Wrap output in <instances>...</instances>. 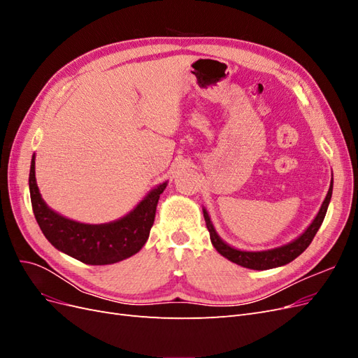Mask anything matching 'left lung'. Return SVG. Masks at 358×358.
Instances as JSON below:
<instances>
[{"label": "left lung", "instance_id": "left-lung-1", "mask_svg": "<svg viewBox=\"0 0 358 358\" xmlns=\"http://www.w3.org/2000/svg\"><path fill=\"white\" fill-rule=\"evenodd\" d=\"M331 192H333V175H331V182H330V188H329L327 196H326V199H324L321 208H320V212L315 216V220L310 222L308 229L292 242L282 245V246L273 248V249H267V251H242V249H236V248L230 246L229 243H225L220 237V234L216 233L208 210L203 208L206 227H208L209 234H210V242L215 246L216 251H218L222 257H225L227 259H230V262L239 264L242 267H246V268L267 270V268L285 266V264L291 263L292 259H296L303 251H305V249L310 245L313 237H315L317 231L320 230V227L324 221V216H326V213H327V208H329L330 200H331Z\"/></svg>", "mask_w": 358, "mask_h": 358}]
</instances>
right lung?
Returning <instances> with one entry per match:
<instances>
[{
  "instance_id": "add662e5",
  "label": "right lung",
  "mask_w": 358,
  "mask_h": 358,
  "mask_svg": "<svg viewBox=\"0 0 358 358\" xmlns=\"http://www.w3.org/2000/svg\"><path fill=\"white\" fill-rule=\"evenodd\" d=\"M166 187L167 182H162L150 189L148 196L122 218L107 224H83L52 210L41 199L36 180V155L31 159V204L43 234L58 251L91 266L122 262L143 248L154 225L159 194Z\"/></svg>"
}]
</instances>
